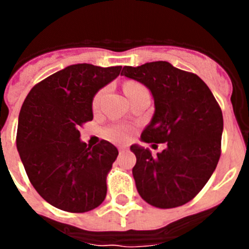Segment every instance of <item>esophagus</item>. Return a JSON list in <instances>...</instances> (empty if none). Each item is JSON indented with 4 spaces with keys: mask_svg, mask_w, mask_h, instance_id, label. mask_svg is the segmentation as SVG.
<instances>
[{
    "mask_svg": "<svg viewBox=\"0 0 249 249\" xmlns=\"http://www.w3.org/2000/svg\"><path fill=\"white\" fill-rule=\"evenodd\" d=\"M118 151H120V155H122V153H124L126 151H128V147L127 146H121L120 148H118Z\"/></svg>",
    "mask_w": 249,
    "mask_h": 249,
    "instance_id": "34e87169",
    "label": "esophagus"
}]
</instances>
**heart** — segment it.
Segmentation results:
<instances>
[{"instance_id":"1","label":"heart","mask_w":249,"mask_h":249,"mask_svg":"<svg viewBox=\"0 0 249 249\" xmlns=\"http://www.w3.org/2000/svg\"><path fill=\"white\" fill-rule=\"evenodd\" d=\"M147 89L143 85H141L140 82H136V81H128L124 85V92H126L127 97H131L135 93L140 91H144ZM103 91L98 92L96 96H94L93 101H92V107L93 108H97L98 103H100L101 97H102ZM107 136L109 138L114 141H127L131 136V127L126 126V124H114V126H111L108 129H107Z\"/></svg>"}]
</instances>
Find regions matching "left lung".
Returning a JSON list of instances; mask_svg holds the SVG:
<instances>
[{"label": "left lung", "instance_id": "1", "mask_svg": "<svg viewBox=\"0 0 249 249\" xmlns=\"http://www.w3.org/2000/svg\"><path fill=\"white\" fill-rule=\"evenodd\" d=\"M121 74L143 83L155 98V114L142 141L167 144L157 156L131 146L137 158L132 173L138 193L163 210L188 203L208 182L221 157L223 116L218 102L197 74L166 61L124 66Z\"/></svg>", "mask_w": 249, "mask_h": 249}]
</instances>
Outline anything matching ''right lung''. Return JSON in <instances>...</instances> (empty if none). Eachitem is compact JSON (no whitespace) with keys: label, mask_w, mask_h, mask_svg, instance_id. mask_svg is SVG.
Segmentation results:
<instances>
[{"label":"right lung","mask_w":249,"mask_h":249,"mask_svg":"<svg viewBox=\"0 0 249 249\" xmlns=\"http://www.w3.org/2000/svg\"><path fill=\"white\" fill-rule=\"evenodd\" d=\"M121 70L68 66L35 85L22 105L16 137L19 157L35 190L58 210L85 213L105 201L118 151L105 140L87 146L78 129L93 120L94 94Z\"/></svg>","instance_id":"right-lung-1"}]
</instances>
